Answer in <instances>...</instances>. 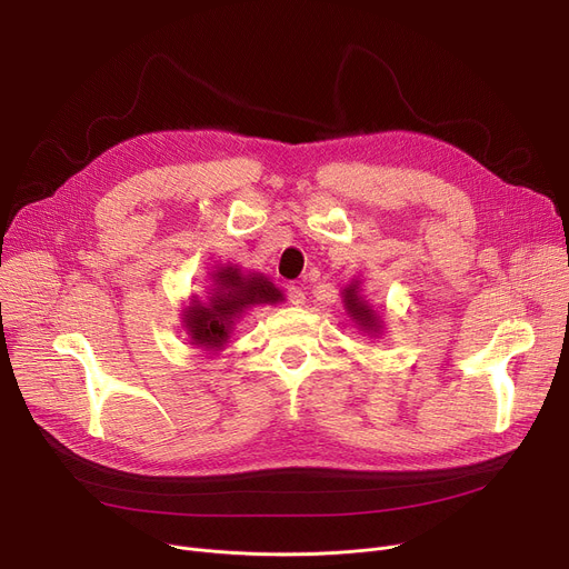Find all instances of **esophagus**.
<instances>
[{"mask_svg": "<svg viewBox=\"0 0 569 569\" xmlns=\"http://www.w3.org/2000/svg\"><path fill=\"white\" fill-rule=\"evenodd\" d=\"M288 300H290V305H295V307H302V305L307 302V295H305V290H302L300 286H290V288H288Z\"/></svg>", "mask_w": 569, "mask_h": 569, "instance_id": "1", "label": "esophagus"}]
</instances>
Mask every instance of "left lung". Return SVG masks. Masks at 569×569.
Wrapping results in <instances>:
<instances>
[{
	"label": "left lung",
	"instance_id": "1",
	"mask_svg": "<svg viewBox=\"0 0 569 569\" xmlns=\"http://www.w3.org/2000/svg\"><path fill=\"white\" fill-rule=\"evenodd\" d=\"M343 305L348 316L355 320V325L360 327L362 332L367 335H380L382 330V320L380 316L373 311V307L365 300L360 295V281H352L346 290H343Z\"/></svg>",
	"mask_w": 569,
	"mask_h": 569
}]
</instances>
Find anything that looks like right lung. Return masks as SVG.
I'll return each instance as SVG.
<instances>
[{"mask_svg": "<svg viewBox=\"0 0 569 569\" xmlns=\"http://www.w3.org/2000/svg\"><path fill=\"white\" fill-rule=\"evenodd\" d=\"M212 292L207 300L193 297L184 309V327L193 346L204 350H223L234 322L251 307L283 302V292L262 274H244L237 264H223L212 272Z\"/></svg>", "mask_w": 569, "mask_h": 569, "instance_id": "add662e5", "label": "right lung"}]
</instances>
